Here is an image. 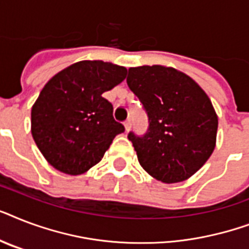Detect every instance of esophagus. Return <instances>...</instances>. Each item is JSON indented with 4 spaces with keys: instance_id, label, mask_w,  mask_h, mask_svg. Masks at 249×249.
<instances>
[{
    "instance_id": "esophagus-1",
    "label": "esophagus",
    "mask_w": 249,
    "mask_h": 249,
    "mask_svg": "<svg viewBox=\"0 0 249 249\" xmlns=\"http://www.w3.org/2000/svg\"><path fill=\"white\" fill-rule=\"evenodd\" d=\"M124 126H125V132H129V130H130V128H132V123H130V120L125 121Z\"/></svg>"
}]
</instances>
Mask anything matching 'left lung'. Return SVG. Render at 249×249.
I'll return each mask as SVG.
<instances>
[{
    "instance_id": "1",
    "label": "left lung",
    "mask_w": 249,
    "mask_h": 249,
    "mask_svg": "<svg viewBox=\"0 0 249 249\" xmlns=\"http://www.w3.org/2000/svg\"><path fill=\"white\" fill-rule=\"evenodd\" d=\"M128 86L148 116L143 137L129 133L141 166L164 183L195 174L216 147L218 117L204 90L173 67L129 68Z\"/></svg>"
}]
</instances>
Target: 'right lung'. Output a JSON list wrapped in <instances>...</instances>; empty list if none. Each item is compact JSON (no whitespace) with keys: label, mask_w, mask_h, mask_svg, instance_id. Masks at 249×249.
Returning a JSON list of instances; mask_svg holds the SVG:
<instances>
[{"label":"right lung","mask_w":249,"mask_h":249,"mask_svg":"<svg viewBox=\"0 0 249 249\" xmlns=\"http://www.w3.org/2000/svg\"><path fill=\"white\" fill-rule=\"evenodd\" d=\"M125 77L123 66L81 60L49 80L32 106L31 132L50 165L79 176L101 161L113 138L125 130L102 94Z\"/></svg>","instance_id":"add662e5"}]
</instances>
